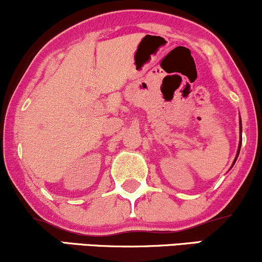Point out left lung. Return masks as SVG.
<instances>
[{
  "label": "left lung",
  "mask_w": 262,
  "mask_h": 262,
  "mask_svg": "<svg viewBox=\"0 0 262 262\" xmlns=\"http://www.w3.org/2000/svg\"><path fill=\"white\" fill-rule=\"evenodd\" d=\"M241 132H242V121H241ZM241 145H242V141H241V144H239V149H238L237 157H238V155H239V151H241ZM237 157H235V160H237ZM234 162H235V161H234Z\"/></svg>",
  "instance_id": "1"
}]
</instances>
